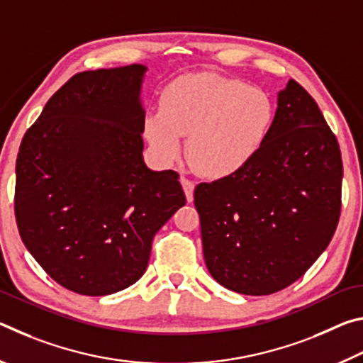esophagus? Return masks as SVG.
<instances>
[{
	"label": "esophagus",
	"mask_w": 363,
	"mask_h": 363,
	"mask_svg": "<svg viewBox=\"0 0 363 363\" xmlns=\"http://www.w3.org/2000/svg\"><path fill=\"white\" fill-rule=\"evenodd\" d=\"M181 184H182V189H184V194H186V199L190 203V201L194 200V189H195V184L192 179H189V177L182 176L181 177Z\"/></svg>",
	"instance_id": "esophagus-1"
}]
</instances>
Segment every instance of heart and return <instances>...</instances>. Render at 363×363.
I'll return each instance as SVG.
<instances>
[{"label":"heart","mask_w":363,"mask_h":363,"mask_svg":"<svg viewBox=\"0 0 363 363\" xmlns=\"http://www.w3.org/2000/svg\"><path fill=\"white\" fill-rule=\"evenodd\" d=\"M274 104L261 89L218 73H196L171 82L160 110L145 118L144 134L164 162L187 153L195 169L211 179L240 173L266 144Z\"/></svg>","instance_id":"obj_1"}]
</instances>
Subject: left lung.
<instances>
[{
    "label": "left lung",
    "instance_id": "left-lung-1",
    "mask_svg": "<svg viewBox=\"0 0 363 363\" xmlns=\"http://www.w3.org/2000/svg\"><path fill=\"white\" fill-rule=\"evenodd\" d=\"M341 184L336 136L314 97L290 79L253 162L195 187L213 279L232 291L262 296L303 277L333 238Z\"/></svg>",
    "mask_w": 363,
    "mask_h": 363
}]
</instances>
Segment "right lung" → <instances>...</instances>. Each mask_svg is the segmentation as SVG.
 <instances>
[{
    "label": "right lung",
    "mask_w": 363,
    "mask_h": 363,
    "mask_svg": "<svg viewBox=\"0 0 363 363\" xmlns=\"http://www.w3.org/2000/svg\"><path fill=\"white\" fill-rule=\"evenodd\" d=\"M144 65L82 72L22 139L14 213L21 238L59 285L86 296L143 277L152 240L186 205L179 174L143 160Z\"/></svg>",
    "instance_id": "right-lung-1"
}]
</instances>
